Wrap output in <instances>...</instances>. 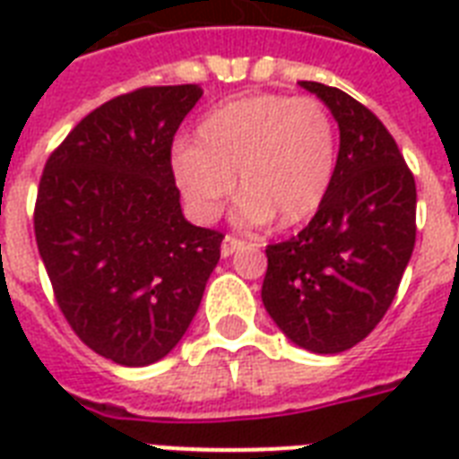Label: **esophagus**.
Returning a JSON list of instances; mask_svg holds the SVG:
<instances>
[{
  "label": "esophagus",
  "instance_id": "obj_1",
  "mask_svg": "<svg viewBox=\"0 0 459 459\" xmlns=\"http://www.w3.org/2000/svg\"><path fill=\"white\" fill-rule=\"evenodd\" d=\"M243 247V240H238L236 236H226L221 243V257H230L233 252H238Z\"/></svg>",
  "mask_w": 459,
  "mask_h": 459
}]
</instances>
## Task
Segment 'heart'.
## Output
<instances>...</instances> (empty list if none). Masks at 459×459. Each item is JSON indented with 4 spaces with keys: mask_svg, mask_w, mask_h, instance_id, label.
<instances>
[{
    "mask_svg": "<svg viewBox=\"0 0 459 459\" xmlns=\"http://www.w3.org/2000/svg\"><path fill=\"white\" fill-rule=\"evenodd\" d=\"M197 145L178 143L171 173L202 221H214L240 190L238 219L247 226H295L326 200L338 164V126L316 97L259 92L216 107L197 126Z\"/></svg>",
    "mask_w": 459,
    "mask_h": 459,
    "instance_id": "1",
    "label": "heart"
}]
</instances>
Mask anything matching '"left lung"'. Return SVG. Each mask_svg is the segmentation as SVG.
Returning a JSON list of instances; mask_svg holds the SVG:
<instances>
[{
  "mask_svg": "<svg viewBox=\"0 0 459 459\" xmlns=\"http://www.w3.org/2000/svg\"><path fill=\"white\" fill-rule=\"evenodd\" d=\"M333 114L341 147L326 200L286 243L266 247L262 302L295 345L338 355L388 312L412 257L417 187L395 140L364 104L300 81Z\"/></svg>",
  "mask_w": 459,
  "mask_h": 459,
  "instance_id": "left-lung-1",
  "label": "left lung"
}]
</instances>
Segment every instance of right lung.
Masks as SVG:
<instances>
[{
	"label": "right lung",
	"instance_id": "1",
	"mask_svg": "<svg viewBox=\"0 0 459 459\" xmlns=\"http://www.w3.org/2000/svg\"><path fill=\"white\" fill-rule=\"evenodd\" d=\"M200 85L140 88L90 111L47 159L35 240L78 338L124 367L171 352L221 257L219 230L183 216L173 135Z\"/></svg>",
	"mask_w": 459,
	"mask_h": 459
}]
</instances>
